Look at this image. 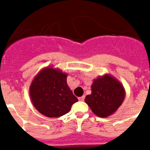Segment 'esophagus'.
Instances as JSON below:
<instances>
[{
	"instance_id": "1",
	"label": "esophagus",
	"mask_w": 150,
	"mask_h": 150,
	"mask_svg": "<svg viewBox=\"0 0 150 150\" xmlns=\"http://www.w3.org/2000/svg\"><path fill=\"white\" fill-rule=\"evenodd\" d=\"M84 99H85V96H81V97H79V101H83V100H84Z\"/></svg>"
}]
</instances>
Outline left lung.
Wrapping results in <instances>:
<instances>
[{"mask_svg":"<svg viewBox=\"0 0 150 150\" xmlns=\"http://www.w3.org/2000/svg\"><path fill=\"white\" fill-rule=\"evenodd\" d=\"M91 89V94L86 96L85 102L100 117H107L116 112L125 97L123 85L108 74L95 79Z\"/></svg>","mask_w":150,"mask_h":150,"instance_id":"8db88e82","label":"left lung"}]
</instances>
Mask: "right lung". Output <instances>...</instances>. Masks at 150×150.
<instances>
[{
	"label": "right lung",
	"instance_id": "add662e5",
	"mask_svg": "<svg viewBox=\"0 0 150 150\" xmlns=\"http://www.w3.org/2000/svg\"><path fill=\"white\" fill-rule=\"evenodd\" d=\"M68 75L52 66L43 68L35 76L29 87L34 107L48 117H58L70 111L78 101L67 83Z\"/></svg>",
	"mask_w": 150,
	"mask_h": 150
}]
</instances>
